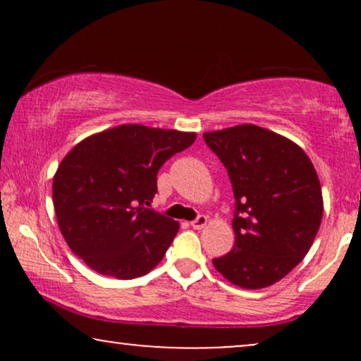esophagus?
I'll return each instance as SVG.
<instances>
[{"label": "esophagus", "instance_id": "obj_1", "mask_svg": "<svg viewBox=\"0 0 361 361\" xmlns=\"http://www.w3.org/2000/svg\"><path fill=\"white\" fill-rule=\"evenodd\" d=\"M190 225H192V228L202 230L207 225V216L205 215H199L195 220L190 221Z\"/></svg>", "mask_w": 361, "mask_h": 361}]
</instances>
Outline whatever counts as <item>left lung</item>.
<instances>
[{
  "label": "left lung",
  "mask_w": 361,
  "mask_h": 361,
  "mask_svg": "<svg viewBox=\"0 0 361 361\" xmlns=\"http://www.w3.org/2000/svg\"><path fill=\"white\" fill-rule=\"evenodd\" d=\"M235 195L233 250L214 266L230 283L261 289L278 283L312 246L324 214L312 162L293 141L255 125L205 133Z\"/></svg>",
  "instance_id": "obj_1"
}]
</instances>
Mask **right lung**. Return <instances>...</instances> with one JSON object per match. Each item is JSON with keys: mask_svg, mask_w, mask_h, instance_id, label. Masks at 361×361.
<instances>
[{"mask_svg": "<svg viewBox=\"0 0 361 361\" xmlns=\"http://www.w3.org/2000/svg\"><path fill=\"white\" fill-rule=\"evenodd\" d=\"M195 133L121 125L73 147L54 176L52 200L68 248L118 279L145 276L164 258L179 224L147 209L157 172Z\"/></svg>", "mask_w": 361, "mask_h": 361, "instance_id": "add662e5", "label": "right lung"}]
</instances>
